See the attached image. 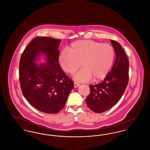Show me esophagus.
<instances>
[{
  "instance_id": "obj_1",
  "label": "esophagus",
  "mask_w": 150,
  "mask_h": 150,
  "mask_svg": "<svg viewBox=\"0 0 150 150\" xmlns=\"http://www.w3.org/2000/svg\"><path fill=\"white\" fill-rule=\"evenodd\" d=\"M79 86H80V84H79V83H76V82L74 83V87H75V88H77V87H78Z\"/></svg>"
}]
</instances>
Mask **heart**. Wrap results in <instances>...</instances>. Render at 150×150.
Masks as SVG:
<instances>
[{"mask_svg":"<svg viewBox=\"0 0 150 150\" xmlns=\"http://www.w3.org/2000/svg\"><path fill=\"white\" fill-rule=\"evenodd\" d=\"M114 57V50L111 45L80 40L72 43L69 50H62L58 62L64 71L69 74L75 72L82 64L83 68L74 75L76 81L88 82L93 78L94 81H98L107 76Z\"/></svg>","mask_w":150,"mask_h":150,"instance_id":"1","label":"heart"}]
</instances>
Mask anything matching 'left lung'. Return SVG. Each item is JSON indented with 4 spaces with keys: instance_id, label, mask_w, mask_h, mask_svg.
Here are the masks:
<instances>
[{
    "instance_id": "left-lung-1",
    "label": "left lung",
    "mask_w": 150,
    "mask_h": 150,
    "mask_svg": "<svg viewBox=\"0 0 150 150\" xmlns=\"http://www.w3.org/2000/svg\"><path fill=\"white\" fill-rule=\"evenodd\" d=\"M116 53L111 70L100 83L89 86L90 94L86 98L87 106L96 113L106 111L121 98L128 83L129 61L121 45L110 40Z\"/></svg>"
}]
</instances>
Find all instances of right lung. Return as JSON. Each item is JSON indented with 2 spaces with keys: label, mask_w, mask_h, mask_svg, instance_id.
I'll list each match as a JSON object with an SVG mask.
<instances>
[{
  "label": "right lung",
  "mask_w": 150,
  "mask_h": 150,
  "mask_svg": "<svg viewBox=\"0 0 150 150\" xmlns=\"http://www.w3.org/2000/svg\"><path fill=\"white\" fill-rule=\"evenodd\" d=\"M61 40L50 37H36L23 52L19 64L22 92L29 103L46 114H57L65 106L74 88L73 81L58 63ZM44 54L47 62L36 63Z\"/></svg>",
  "instance_id": "right-lung-1"
}]
</instances>
